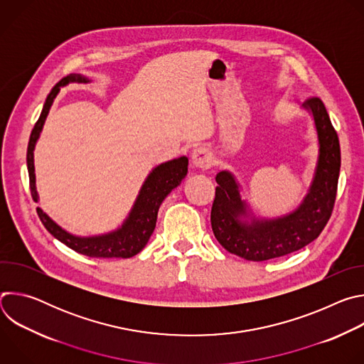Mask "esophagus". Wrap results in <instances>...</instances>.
<instances>
[{"label":"esophagus","mask_w":364,"mask_h":364,"mask_svg":"<svg viewBox=\"0 0 364 364\" xmlns=\"http://www.w3.org/2000/svg\"><path fill=\"white\" fill-rule=\"evenodd\" d=\"M191 164L197 170H209L213 166L212 152L204 146L196 148L191 152Z\"/></svg>","instance_id":"1"}]
</instances>
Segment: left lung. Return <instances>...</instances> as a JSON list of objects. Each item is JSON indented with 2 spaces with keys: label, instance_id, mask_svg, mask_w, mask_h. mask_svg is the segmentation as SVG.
Instances as JSON below:
<instances>
[{
  "label": "left lung",
  "instance_id": "left-lung-1",
  "mask_svg": "<svg viewBox=\"0 0 364 364\" xmlns=\"http://www.w3.org/2000/svg\"><path fill=\"white\" fill-rule=\"evenodd\" d=\"M305 108L313 112L320 155L309 193L298 209L281 219L252 222L239 220L245 215L239 186L228 171L216 176V196L210 222L219 243L246 261L262 262L299 250L316 240L331 218L341 166L338 135L320 97H308Z\"/></svg>",
  "mask_w": 364,
  "mask_h": 364
}]
</instances>
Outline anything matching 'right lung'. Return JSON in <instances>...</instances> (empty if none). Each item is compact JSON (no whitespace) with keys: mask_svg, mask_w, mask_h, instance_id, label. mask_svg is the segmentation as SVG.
Returning <instances> with one entry per match:
<instances>
[{"mask_svg":"<svg viewBox=\"0 0 364 364\" xmlns=\"http://www.w3.org/2000/svg\"><path fill=\"white\" fill-rule=\"evenodd\" d=\"M69 82L86 83L89 80L80 75H69L63 77L59 83H56L55 87L48 93L44 102L43 111L40 114V118L37 119L30 135L28 148H27V168H28L31 197L34 201H37L34 160H33L34 145L41 132L43 124L47 118L51 103H53L56 95L60 90V86H65ZM187 166H188L187 157H180L168 163H164L157 168H154L139 191V196L134 204L132 212L129 213V218L125 220L121 229L108 235L95 236V237H77L68 233L60 226H58L46 213H43V210L38 209V207H37V215L41 223L44 225V228L51 235H53L56 239H59L62 243H65L66 246H69L70 249L82 255H86L89 257H132L144 249L148 239L151 237L155 229V223H157V215H159L161 203L171 193V190L176 188L181 183V180L187 176Z\"/></svg>","mask_w":364,"mask_h":364,"instance_id":"right-lung-1","label":"right lung"}]
</instances>
